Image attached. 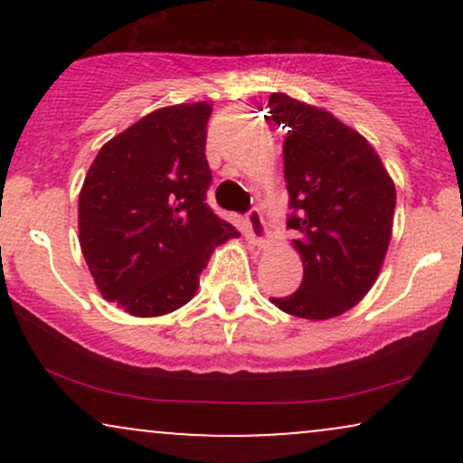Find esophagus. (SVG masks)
Instances as JSON below:
<instances>
[{"label":"esophagus","mask_w":463,"mask_h":463,"mask_svg":"<svg viewBox=\"0 0 463 463\" xmlns=\"http://www.w3.org/2000/svg\"><path fill=\"white\" fill-rule=\"evenodd\" d=\"M243 224H246V232H248L250 241L257 243V246L268 243V228H265L261 211L250 209L246 213V220H243Z\"/></svg>","instance_id":"esophagus-1"}]
</instances>
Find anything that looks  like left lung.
Wrapping results in <instances>:
<instances>
[{
    "label": "left lung",
    "mask_w": 463,
    "mask_h": 463,
    "mask_svg": "<svg viewBox=\"0 0 463 463\" xmlns=\"http://www.w3.org/2000/svg\"><path fill=\"white\" fill-rule=\"evenodd\" d=\"M269 115L287 128L285 180L298 239L302 283L269 298L289 316L328 320L353 309L374 285L394 224L396 189L379 154L328 110L285 93L269 95Z\"/></svg>",
    "instance_id": "left-lung-1"
}]
</instances>
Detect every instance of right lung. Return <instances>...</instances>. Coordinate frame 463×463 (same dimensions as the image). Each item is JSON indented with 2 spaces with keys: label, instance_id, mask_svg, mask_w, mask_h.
<instances>
[{
  "label": "right lung",
  "instance_id": "obj_1",
  "mask_svg": "<svg viewBox=\"0 0 463 463\" xmlns=\"http://www.w3.org/2000/svg\"><path fill=\"white\" fill-rule=\"evenodd\" d=\"M209 102L158 109L104 143L78 198L80 248L99 294L137 317L194 298L235 226L206 204Z\"/></svg>",
  "mask_w": 463,
  "mask_h": 463
}]
</instances>
